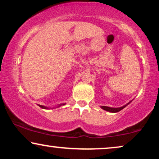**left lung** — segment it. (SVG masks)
I'll return each instance as SVG.
<instances>
[{
    "mask_svg": "<svg viewBox=\"0 0 159 159\" xmlns=\"http://www.w3.org/2000/svg\"><path fill=\"white\" fill-rule=\"evenodd\" d=\"M129 103H130V102H129ZM129 103L126 104V105L122 106V107H119V108H111V107H108V106H101V108H103V110L106 111L111 112V113H116V112L120 111L121 110H122L123 108H125L126 106H127Z\"/></svg>",
    "mask_w": 159,
    "mask_h": 159,
    "instance_id": "left-lung-1",
    "label": "left lung"
}]
</instances>
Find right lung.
<instances>
[{
  "mask_svg": "<svg viewBox=\"0 0 159 159\" xmlns=\"http://www.w3.org/2000/svg\"><path fill=\"white\" fill-rule=\"evenodd\" d=\"M41 106V107H42L43 108H48L47 107H45V106Z\"/></svg>",
  "mask_w": 159,
  "mask_h": 159,
  "instance_id": "1",
  "label": "right lung"
}]
</instances>
